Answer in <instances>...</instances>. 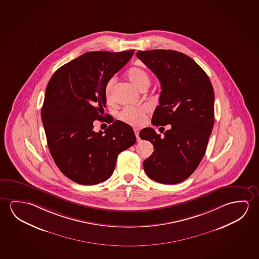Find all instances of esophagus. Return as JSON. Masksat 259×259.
<instances>
[{
  "label": "esophagus",
  "mask_w": 259,
  "mask_h": 259,
  "mask_svg": "<svg viewBox=\"0 0 259 259\" xmlns=\"http://www.w3.org/2000/svg\"><path fill=\"white\" fill-rule=\"evenodd\" d=\"M134 131H135V134H136V139H137V141H138V142H139V141H140L139 130H138V129H137V128H135V129H134Z\"/></svg>",
  "instance_id": "obj_1"
}]
</instances>
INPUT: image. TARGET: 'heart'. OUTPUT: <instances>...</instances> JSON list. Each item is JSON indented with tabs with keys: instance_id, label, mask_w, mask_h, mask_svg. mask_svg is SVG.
<instances>
[{
	"instance_id": "b5f03b06",
	"label": "heart",
	"mask_w": 259,
	"mask_h": 259,
	"mask_svg": "<svg viewBox=\"0 0 259 259\" xmlns=\"http://www.w3.org/2000/svg\"><path fill=\"white\" fill-rule=\"evenodd\" d=\"M127 77L133 83L138 89L144 87L145 85H150L151 78L144 69L141 67H133L128 70ZM115 82V77H111L105 84L104 94L108 100H112L113 87ZM148 108L146 106L138 107H126L119 113V119L124 123L132 125H140L144 123L145 115L147 113Z\"/></svg>"
}]
</instances>
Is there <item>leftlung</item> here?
<instances>
[{
	"label": "left lung",
	"instance_id": "left-lung-1",
	"mask_svg": "<svg viewBox=\"0 0 259 259\" xmlns=\"http://www.w3.org/2000/svg\"><path fill=\"white\" fill-rule=\"evenodd\" d=\"M136 56L161 84L152 123L171 124L163 137L152 128L140 132L154 147L144 161V171L159 183H180L195 171L206 151L214 123L213 88L203 69L183 53L156 49Z\"/></svg>",
	"mask_w": 259,
	"mask_h": 259
}]
</instances>
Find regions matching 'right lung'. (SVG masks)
Here are the masks:
<instances>
[{"label":"right lung","mask_w":259,"mask_h":259,"mask_svg":"<svg viewBox=\"0 0 259 259\" xmlns=\"http://www.w3.org/2000/svg\"><path fill=\"white\" fill-rule=\"evenodd\" d=\"M133 55L86 53L60 67L48 82L41 111L48 148L60 170L76 183L109 179L120 152L136 144L133 128L117 120L104 132L93 131L106 107L105 84Z\"/></svg>","instance_id":"obj_1"}]
</instances>
